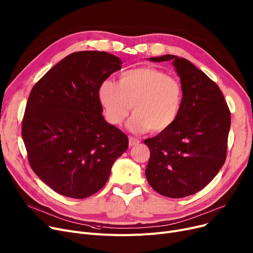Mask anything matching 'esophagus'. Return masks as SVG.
<instances>
[{"label":"esophagus","mask_w":253,"mask_h":253,"mask_svg":"<svg viewBox=\"0 0 253 253\" xmlns=\"http://www.w3.org/2000/svg\"><path fill=\"white\" fill-rule=\"evenodd\" d=\"M139 143V139L135 138V137H129V147H133V145H136Z\"/></svg>","instance_id":"1"}]
</instances>
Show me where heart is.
Segmentation results:
<instances>
[{
    "mask_svg": "<svg viewBox=\"0 0 253 253\" xmlns=\"http://www.w3.org/2000/svg\"><path fill=\"white\" fill-rule=\"evenodd\" d=\"M98 98L111 124H121L132 105L134 114L127 128L134 133L150 129L159 133L175 123L181 109L182 89L175 78L151 66H140L122 73L118 83L103 81Z\"/></svg>",
    "mask_w": 253,
    "mask_h": 253,
    "instance_id": "1",
    "label": "heart"
}]
</instances>
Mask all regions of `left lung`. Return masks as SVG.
<instances>
[{
    "label": "left lung",
    "mask_w": 253,
    "mask_h": 253,
    "mask_svg": "<svg viewBox=\"0 0 253 253\" xmlns=\"http://www.w3.org/2000/svg\"><path fill=\"white\" fill-rule=\"evenodd\" d=\"M150 60L172 61L182 103L173 125L144 140L151 152L145 176L160 195L183 198L205 188L222 167L231 113L218 86L188 59L166 54Z\"/></svg>",
    "instance_id": "obj_1"
}]
</instances>
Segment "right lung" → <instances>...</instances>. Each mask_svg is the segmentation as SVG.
Segmentation results:
<instances>
[{
    "label": "right lung",
    "instance_id": "1",
    "mask_svg": "<svg viewBox=\"0 0 253 253\" xmlns=\"http://www.w3.org/2000/svg\"><path fill=\"white\" fill-rule=\"evenodd\" d=\"M121 66L108 52H75L31 91L21 129L29 162L62 196L83 199L98 192L128 149L126 134L106 123L98 98L100 84Z\"/></svg>",
    "mask_w": 253,
    "mask_h": 253
}]
</instances>
